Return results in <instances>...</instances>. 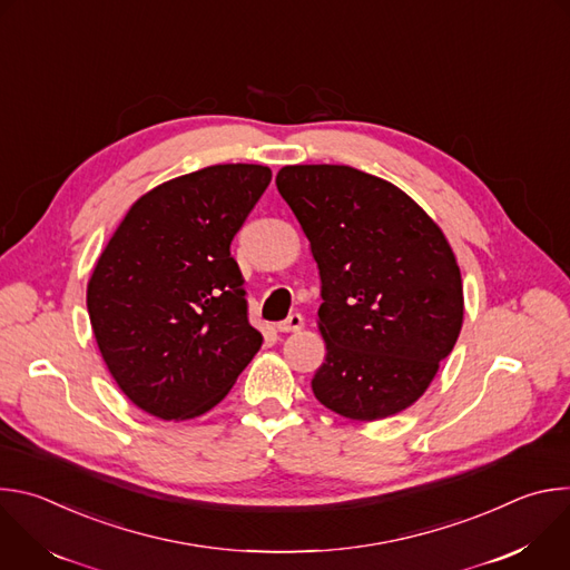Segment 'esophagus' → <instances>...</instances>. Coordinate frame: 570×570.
I'll return each instance as SVG.
<instances>
[{
	"mask_svg": "<svg viewBox=\"0 0 570 570\" xmlns=\"http://www.w3.org/2000/svg\"><path fill=\"white\" fill-rule=\"evenodd\" d=\"M302 327H304L302 313H291L286 320L277 322V332H282V334H293V332H299Z\"/></svg>",
	"mask_w": 570,
	"mask_h": 570,
	"instance_id": "esophagus-1",
	"label": "esophagus"
}]
</instances>
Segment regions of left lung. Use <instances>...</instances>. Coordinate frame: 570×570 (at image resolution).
<instances>
[{
    "instance_id": "1",
    "label": "left lung",
    "mask_w": 570,
    "mask_h": 570,
    "mask_svg": "<svg viewBox=\"0 0 570 570\" xmlns=\"http://www.w3.org/2000/svg\"><path fill=\"white\" fill-rule=\"evenodd\" d=\"M275 183L322 282L327 356L315 399L356 422L405 411L462 330V277L444 232L409 194L352 167H284Z\"/></svg>"
}]
</instances>
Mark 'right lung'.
I'll use <instances>...</instances> for the list:
<instances>
[{
	"instance_id": "1",
	"label": "right lung",
	"mask_w": 570,
	"mask_h": 570,
	"mask_svg": "<svg viewBox=\"0 0 570 570\" xmlns=\"http://www.w3.org/2000/svg\"><path fill=\"white\" fill-rule=\"evenodd\" d=\"M271 178L262 165H216L161 183L104 248L88 282L92 332L144 413L205 415L259 352L229 243Z\"/></svg>"
}]
</instances>
